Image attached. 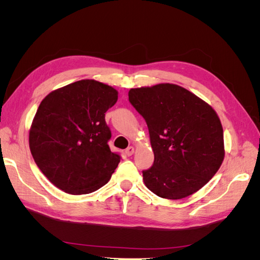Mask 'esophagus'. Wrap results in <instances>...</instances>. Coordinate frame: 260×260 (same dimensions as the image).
<instances>
[{"label": "esophagus", "mask_w": 260, "mask_h": 260, "mask_svg": "<svg viewBox=\"0 0 260 260\" xmlns=\"http://www.w3.org/2000/svg\"><path fill=\"white\" fill-rule=\"evenodd\" d=\"M133 153H135V147H133V146H129V147L124 151V154L127 155V156H131V155H133Z\"/></svg>", "instance_id": "34e87169"}]
</instances>
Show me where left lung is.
Wrapping results in <instances>:
<instances>
[{"label":"left lung","mask_w":260,"mask_h":260,"mask_svg":"<svg viewBox=\"0 0 260 260\" xmlns=\"http://www.w3.org/2000/svg\"><path fill=\"white\" fill-rule=\"evenodd\" d=\"M129 101L146 121L154 152L153 166L142 171L146 187L168 200L198 192L224 158L223 129L214 108L172 83L131 89Z\"/></svg>","instance_id":"8db88e82"}]
</instances>
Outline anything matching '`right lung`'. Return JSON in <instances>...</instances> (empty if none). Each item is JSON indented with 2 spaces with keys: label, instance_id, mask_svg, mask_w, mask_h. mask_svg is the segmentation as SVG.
<instances>
[{
  "label": "right lung",
  "instance_id": "add662e5",
  "mask_svg": "<svg viewBox=\"0 0 260 260\" xmlns=\"http://www.w3.org/2000/svg\"><path fill=\"white\" fill-rule=\"evenodd\" d=\"M118 92L96 80H80L52 91L39 105L29 131L37 166L69 194H89L105 185L120 161L107 142L105 113Z\"/></svg>",
  "mask_w": 260,
  "mask_h": 260
}]
</instances>
